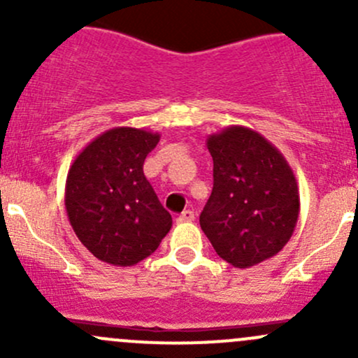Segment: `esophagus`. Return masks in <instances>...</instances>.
I'll return each instance as SVG.
<instances>
[{"mask_svg":"<svg viewBox=\"0 0 358 358\" xmlns=\"http://www.w3.org/2000/svg\"><path fill=\"white\" fill-rule=\"evenodd\" d=\"M194 218H196V215H194V211H190V209H185V211L182 213V215L176 218V222L178 223H190L194 222Z\"/></svg>","mask_w":358,"mask_h":358,"instance_id":"obj_1","label":"esophagus"}]
</instances>
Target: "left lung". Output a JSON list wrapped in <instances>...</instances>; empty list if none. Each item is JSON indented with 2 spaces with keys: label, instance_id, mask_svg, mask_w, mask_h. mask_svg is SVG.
Wrapping results in <instances>:
<instances>
[{
  "label": "left lung",
  "instance_id": "8db88e82",
  "mask_svg": "<svg viewBox=\"0 0 358 358\" xmlns=\"http://www.w3.org/2000/svg\"><path fill=\"white\" fill-rule=\"evenodd\" d=\"M213 192L199 216L216 255L251 268L289 243L299 216V190L289 162L246 126H227L206 140Z\"/></svg>",
  "mask_w": 358,
  "mask_h": 358
}]
</instances>
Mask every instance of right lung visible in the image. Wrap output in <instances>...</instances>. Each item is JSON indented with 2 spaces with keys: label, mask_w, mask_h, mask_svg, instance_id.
Listing matches in <instances>:
<instances>
[{
  "label": "right lung",
  "mask_w": 358,
  "mask_h": 358,
  "mask_svg": "<svg viewBox=\"0 0 358 358\" xmlns=\"http://www.w3.org/2000/svg\"><path fill=\"white\" fill-rule=\"evenodd\" d=\"M161 135L117 126L93 138L67 173L66 211L81 244L100 262L133 266L152 255L173 225L143 161Z\"/></svg>",
  "instance_id": "right-lung-1"
}]
</instances>
